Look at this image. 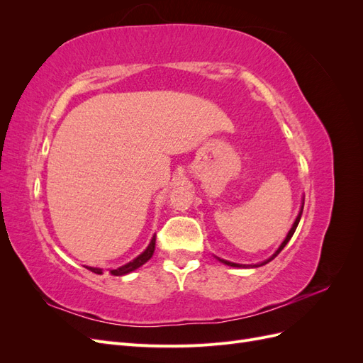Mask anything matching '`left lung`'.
<instances>
[{
  "mask_svg": "<svg viewBox=\"0 0 363 363\" xmlns=\"http://www.w3.org/2000/svg\"><path fill=\"white\" fill-rule=\"evenodd\" d=\"M303 207H304V200H303V204H301V208H300V213H298V216H296V219H295V223L292 224V228L289 230V233H288V236L284 238V240L281 242V245L279 247V250L274 252V255L269 257V259H267L265 262H262V263H257V265H240V263H233V262H228V260H224V259H219L218 257V260H221L223 263H225V265H228V267H235V268H257V267H262V265H265V263H268V262H271L274 257H276L279 252L286 247V244L289 242L291 240V238H292V235L295 233V228H296V225H298V223H300V218H301V213H303Z\"/></svg>",
  "mask_w": 363,
  "mask_h": 363,
  "instance_id": "8db88e82",
  "label": "left lung"
}]
</instances>
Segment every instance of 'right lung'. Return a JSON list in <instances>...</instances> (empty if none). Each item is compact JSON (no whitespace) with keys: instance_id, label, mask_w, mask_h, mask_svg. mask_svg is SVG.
<instances>
[{"instance_id":"right-lung-1","label":"right lung","mask_w":363,"mask_h":363,"mask_svg":"<svg viewBox=\"0 0 363 363\" xmlns=\"http://www.w3.org/2000/svg\"><path fill=\"white\" fill-rule=\"evenodd\" d=\"M155 247H156V236H152L150 245L147 247V250L144 252H140V255L136 259L125 263V265L119 267L116 269H111V274H112V276H125V274L138 269L139 267L144 265L145 262H148L152 257V252H155ZM86 268L89 269V271H92V272H95V274H103V269H100V268H92V267H86Z\"/></svg>"}]
</instances>
